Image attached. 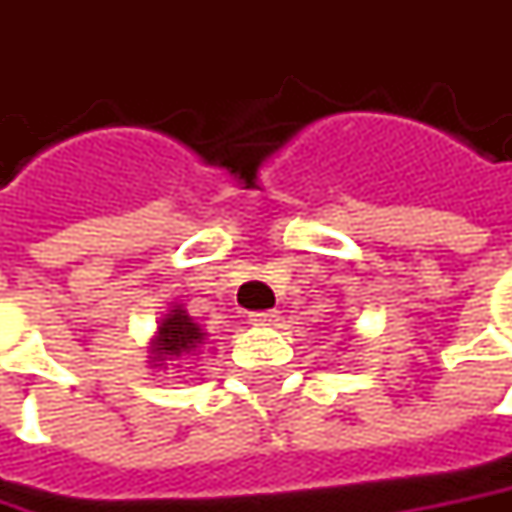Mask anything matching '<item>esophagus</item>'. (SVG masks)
<instances>
[{
	"label": "esophagus",
	"mask_w": 512,
	"mask_h": 512,
	"mask_svg": "<svg viewBox=\"0 0 512 512\" xmlns=\"http://www.w3.org/2000/svg\"><path fill=\"white\" fill-rule=\"evenodd\" d=\"M277 320H280V314H277V311H255V314L249 317V323H252V326H260V328L274 326Z\"/></svg>",
	"instance_id": "34e87169"
}]
</instances>
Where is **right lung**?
<instances>
[{"label":"right lung","instance_id":"right-lung-1","mask_svg":"<svg viewBox=\"0 0 512 512\" xmlns=\"http://www.w3.org/2000/svg\"><path fill=\"white\" fill-rule=\"evenodd\" d=\"M209 348V331L189 317L184 303H172L167 314L158 320V328L147 345V362L152 371H167V365L186 357H198Z\"/></svg>","mask_w":512,"mask_h":512}]
</instances>
